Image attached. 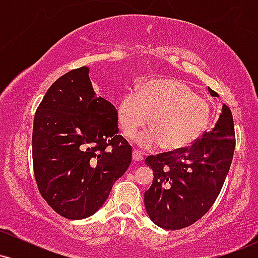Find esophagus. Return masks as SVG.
<instances>
[{
  "label": "esophagus",
  "instance_id": "obj_1",
  "mask_svg": "<svg viewBox=\"0 0 258 258\" xmlns=\"http://www.w3.org/2000/svg\"><path fill=\"white\" fill-rule=\"evenodd\" d=\"M132 159L135 160V161H142V160H143V155H142V153L138 152V150H133Z\"/></svg>",
  "mask_w": 258,
  "mask_h": 258
}]
</instances>
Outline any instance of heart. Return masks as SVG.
<instances>
[{
	"mask_svg": "<svg viewBox=\"0 0 258 258\" xmlns=\"http://www.w3.org/2000/svg\"><path fill=\"white\" fill-rule=\"evenodd\" d=\"M116 115L125 137L149 119L150 128L136 136L139 147L179 150L203 135L211 117V106L179 80L155 79L144 82L137 93H126L117 104Z\"/></svg>",
	"mask_w": 258,
	"mask_h": 258,
	"instance_id": "b5f03b06",
	"label": "heart"
}]
</instances>
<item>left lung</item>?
Listing matches in <instances>:
<instances>
[{"label": "left lung", "mask_w": 258, "mask_h": 258, "mask_svg": "<svg viewBox=\"0 0 258 258\" xmlns=\"http://www.w3.org/2000/svg\"><path fill=\"white\" fill-rule=\"evenodd\" d=\"M212 97H218L209 88ZM235 135L232 111L226 104L210 132L183 149L150 155L152 185L144 193L147 214L156 226L168 230L195 223L211 209L233 160Z\"/></svg>", "instance_id": "8db88e82"}]
</instances>
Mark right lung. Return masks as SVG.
Returning a JSON list of instances; mask_svg holds the SVG:
<instances>
[{
  "instance_id": "obj_1",
  "label": "right lung",
  "mask_w": 258,
  "mask_h": 258,
  "mask_svg": "<svg viewBox=\"0 0 258 258\" xmlns=\"http://www.w3.org/2000/svg\"><path fill=\"white\" fill-rule=\"evenodd\" d=\"M82 67L64 74L44 94L32 128L38 190L57 214L90 217L131 164L132 148L119 133L116 109L97 97Z\"/></svg>"
}]
</instances>
